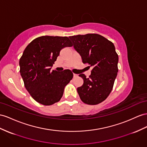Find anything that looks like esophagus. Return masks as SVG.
<instances>
[{
	"label": "esophagus",
	"mask_w": 147,
	"mask_h": 147,
	"mask_svg": "<svg viewBox=\"0 0 147 147\" xmlns=\"http://www.w3.org/2000/svg\"><path fill=\"white\" fill-rule=\"evenodd\" d=\"M73 76H74V78H76L78 76V75L76 74H73Z\"/></svg>",
	"instance_id": "34e87169"
}]
</instances>
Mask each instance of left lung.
Segmentation results:
<instances>
[{"mask_svg":"<svg viewBox=\"0 0 147 147\" xmlns=\"http://www.w3.org/2000/svg\"><path fill=\"white\" fill-rule=\"evenodd\" d=\"M74 48L82 58V63L92 67L91 74L84 80L77 91L85 104L96 105L106 100L112 91L118 73L119 56L114 45L106 38L96 33L69 36Z\"/></svg>","mask_w":147,"mask_h":147,"instance_id":"8db88e82","label":"left lung"}]
</instances>
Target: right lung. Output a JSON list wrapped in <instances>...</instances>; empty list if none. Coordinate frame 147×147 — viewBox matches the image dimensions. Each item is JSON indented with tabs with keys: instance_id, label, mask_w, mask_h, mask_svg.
I'll return each mask as SVG.
<instances>
[{
	"instance_id": "obj_1",
	"label": "right lung",
	"mask_w": 147,
	"mask_h": 147,
	"mask_svg": "<svg viewBox=\"0 0 147 147\" xmlns=\"http://www.w3.org/2000/svg\"><path fill=\"white\" fill-rule=\"evenodd\" d=\"M67 36L38 37L26 47L19 61L20 73L30 94L37 102L50 106L60 100L73 77L69 69L51 70L61 49L72 47Z\"/></svg>"
}]
</instances>
